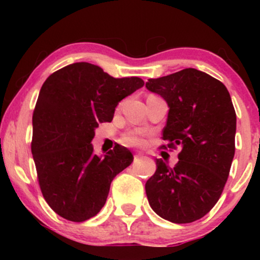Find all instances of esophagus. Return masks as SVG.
Wrapping results in <instances>:
<instances>
[{
  "mask_svg": "<svg viewBox=\"0 0 260 260\" xmlns=\"http://www.w3.org/2000/svg\"><path fill=\"white\" fill-rule=\"evenodd\" d=\"M143 156V154L142 153H137L136 155H134V160H137V159H140V157Z\"/></svg>",
  "mask_w": 260,
  "mask_h": 260,
  "instance_id": "34e87169",
  "label": "esophagus"
}]
</instances>
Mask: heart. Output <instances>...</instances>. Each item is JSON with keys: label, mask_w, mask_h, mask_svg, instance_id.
<instances>
[{"label": "heart", "mask_w": 260, "mask_h": 260, "mask_svg": "<svg viewBox=\"0 0 260 260\" xmlns=\"http://www.w3.org/2000/svg\"><path fill=\"white\" fill-rule=\"evenodd\" d=\"M123 142L131 145H140L144 142V134L138 131H128L123 136Z\"/></svg>", "instance_id": "heart-1"}]
</instances>
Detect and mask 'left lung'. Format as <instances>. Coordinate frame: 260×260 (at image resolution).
<instances>
[{
    "mask_svg": "<svg viewBox=\"0 0 260 260\" xmlns=\"http://www.w3.org/2000/svg\"><path fill=\"white\" fill-rule=\"evenodd\" d=\"M145 86L169 104L162 129L166 144L181 148L174 168L156 159V171L145 183L150 207L162 219L188 223L214 208L228 181L235 155L236 112L220 80L186 68Z\"/></svg>",
    "mask_w": 260,
    "mask_h": 260,
    "instance_id": "1",
    "label": "left lung"
}]
</instances>
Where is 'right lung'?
I'll use <instances>...</instances> for the list:
<instances>
[{"mask_svg":"<svg viewBox=\"0 0 260 260\" xmlns=\"http://www.w3.org/2000/svg\"><path fill=\"white\" fill-rule=\"evenodd\" d=\"M143 85L138 77L113 78L88 62L45 80L32 112L31 153L45 201L63 219L96 215L113 178L132 164L127 148L116 144L99 156L90 143L99 123L111 122L117 104Z\"/></svg>","mask_w":260,"mask_h":260,"instance_id":"obj_1","label":"right lung"}]
</instances>
